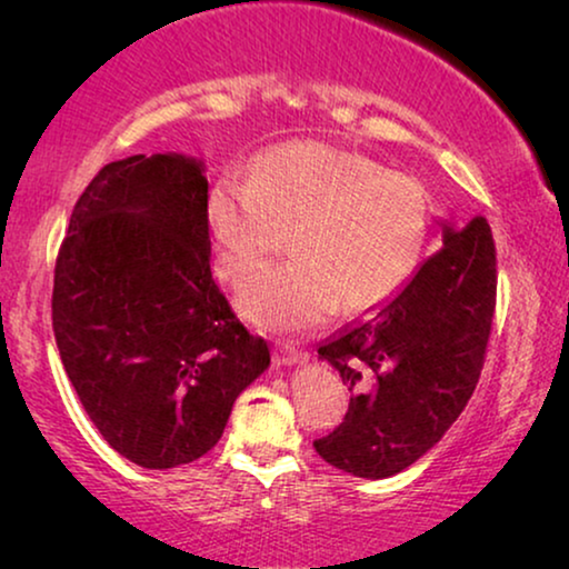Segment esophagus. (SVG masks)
I'll return each mask as SVG.
<instances>
[{"label":"esophagus","instance_id":"esophagus-1","mask_svg":"<svg viewBox=\"0 0 569 569\" xmlns=\"http://www.w3.org/2000/svg\"><path fill=\"white\" fill-rule=\"evenodd\" d=\"M306 360H308V357L298 352V349L290 347V345H279L274 349V365H277V368H292V365H302Z\"/></svg>","mask_w":569,"mask_h":569}]
</instances>
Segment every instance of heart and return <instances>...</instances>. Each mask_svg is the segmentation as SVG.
Wrapping results in <instances>:
<instances>
[{
	"label": "heart",
	"instance_id": "1",
	"mask_svg": "<svg viewBox=\"0 0 569 569\" xmlns=\"http://www.w3.org/2000/svg\"><path fill=\"white\" fill-rule=\"evenodd\" d=\"M217 269L230 282L284 246L292 259L253 274L238 308L261 329L302 331L337 306L362 313L399 290L427 232L415 178L323 142L277 147L248 178H220L207 197Z\"/></svg>",
	"mask_w": 569,
	"mask_h": 569
}]
</instances>
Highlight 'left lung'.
Returning a JSON list of instances; mask_svg holds the SVG:
<instances>
[{
	"mask_svg": "<svg viewBox=\"0 0 569 569\" xmlns=\"http://www.w3.org/2000/svg\"><path fill=\"white\" fill-rule=\"evenodd\" d=\"M442 248L376 313L323 345L352 391L337 430L316 440L326 463L362 479L393 477L440 442L477 388L492 329L497 261L485 217L440 220Z\"/></svg>",
	"mask_w": 569,
	"mask_h": 569,
	"instance_id": "obj_1",
	"label": "left lung"
}]
</instances>
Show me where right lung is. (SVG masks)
I'll list each match as a JSON object with an SVG mask.
<instances>
[{
	"mask_svg": "<svg viewBox=\"0 0 569 569\" xmlns=\"http://www.w3.org/2000/svg\"><path fill=\"white\" fill-rule=\"evenodd\" d=\"M204 160L108 162L74 204L53 274V337L84 411L116 453L176 469L217 446L269 368L212 279Z\"/></svg>",
	"mask_w": 569,
	"mask_h": 569,
	"instance_id": "1",
	"label": "right lung"
}]
</instances>
